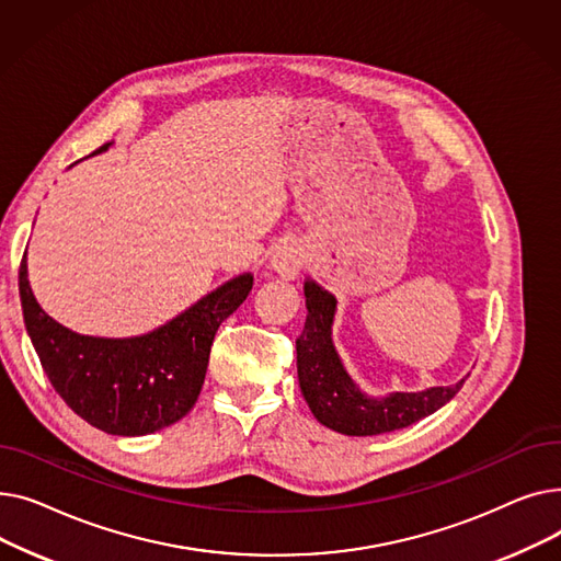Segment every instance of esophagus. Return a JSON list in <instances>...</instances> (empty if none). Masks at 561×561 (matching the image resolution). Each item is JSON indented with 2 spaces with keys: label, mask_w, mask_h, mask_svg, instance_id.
I'll list each match as a JSON object with an SVG mask.
<instances>
[{
  "label": "esophagus",
  "mask_w": 561,
  "mask_h": 561,
  "mask_svg": "<svg viewBox=\"0 0 561 561\" xmlns=\"http://www.w3.org/2000/svg\"><path fill=\"white\" fill-rule=\"evenodd\" d=\"M273 268L286 279H296L302 268V252L296 245H284L273 254Z\"/></svg>",
  "instance_id": "1"
}]
</instances>
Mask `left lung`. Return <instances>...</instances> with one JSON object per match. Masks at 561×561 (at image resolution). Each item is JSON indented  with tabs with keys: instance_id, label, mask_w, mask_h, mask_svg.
Listing matches in <instances>:
<instances>
[{
	"instance_id": "8db88e82",
	"label": "left lung",
	"mask_w": 561,
	"mask_h": 561,
	"mask_svg": "<svg viewBox=\"0 0 561 561\" xmlns=\"http://www.w3.org/2000/svg\"><path fill=\"white\" fill-rule=\"evenodd\" d=\"M307 322L296 341L298 379L311 414L334 432L347 436H375L414 425L450 402L463 387H434L421 393H391L368 398L345 373L332 343L336 298L316 282H305Z\"/></svg>"
}]
</instances>
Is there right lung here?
I'll list each match as a JSON object with an SVG mask.
<instances>
[{"label":"right lung","mask_w":561,"mask_h":561,"mask_svg":"<svg viewBox=\"0 0 561 561\" xmlns=\"http://www.w3.org/2000/svg\"><path fill=\"white\" fill-rule=\"evenodd\" d=\"M108 147L102 145L98 152ZM252 275H239L163 328L134 339L81 336L58 325L36 302L20 263L24 325L54 391L93 427L145 436L182 421L204 385L220 322L243 305Z\"/></svg>","instance_id":"obj_1"}]
</instances>
